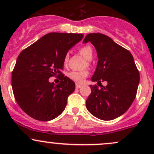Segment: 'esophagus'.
<instances>
[{"label": "esophagus", "mask_w": 154, "mask_h": 154, "mask_svg": "<svg viewBox=\"0 0 154 154\" xmlns=\"http://www.w3.org/2000/svg\"><path fill=\"white\" fill-rule=\"evenodd\" d=\"M81 87H82V85H81L76 84V88H77V89H79V88H80Z\"/></svg>", "instance_id": "1"}]
</instances>
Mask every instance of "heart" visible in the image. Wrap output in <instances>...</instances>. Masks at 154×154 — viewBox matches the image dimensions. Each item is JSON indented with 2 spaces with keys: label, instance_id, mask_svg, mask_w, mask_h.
Returning <instances> with one entry per match:
<instances>
[{
  "label": "heart",
  "instance_id": "1",
  "mask_svg": "<svg viewBox=\"0 0 154 154\" xmlns=\"http://www.w3.org/2000/svg\"><path fill=\"white\" fill-rule=\"evenodd\" d=\"M79 53L85 58L86 59L90 61V60L92 59L93 58V49L91 48V46H88V45H86V46H84L81 48L79 49ZM69 61V54H66L64 56V59H63V63L64 64H66L68 63ZM88 72L85 71V70H82V71H78V70H72V71L69 72L68 73V77L71 80L74 81V82L81 83L84 82V80L85 79L86 77H88Z\"/></svg>",
  "mask_w": 154,
  "mask_h": 154
}]
</instances>
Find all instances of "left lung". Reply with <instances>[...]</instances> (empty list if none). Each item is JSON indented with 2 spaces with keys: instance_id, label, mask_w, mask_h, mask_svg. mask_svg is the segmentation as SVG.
<instances>
[{
  "instance_id": "1",
  "label": "left lung",
  "mask_w": 154,
  "mask_h": 154,
  "mask_svg": "<svg viewBox=\"0 0 154 154\" xmlns=\"http://www.w3.org/2000/svg\"><path fill=\"white\" fill-rule=\"evenodd\" d=\"M94 45L98 56L93 82L106 81L107 85H90L86 108L98 119L109 121L125 114L135 100L140 75L130 51L100 33L86 35L83 43Z\"/></svg>"
}]
</instances>
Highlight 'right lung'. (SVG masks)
<instances>
[{"label":"right lung","mask_w":154,"mask_h":154,"mask_svg":"<svg viewBox=\"0 0 154 154\" xmlns=\"http://www.w3.org/2000/svg\"><path fill=\"white\" fill-rule=\"evenodd\" d=\"M83 37L77 33L51 32L19 55L12 72V89L17 103L32 118L50 121L65 109L75 83L60 70L65 55ZM57 74L61 82L55 86L49 78Z\"/></svg>","instance_id":"right-lung-1"}]
</instances>
